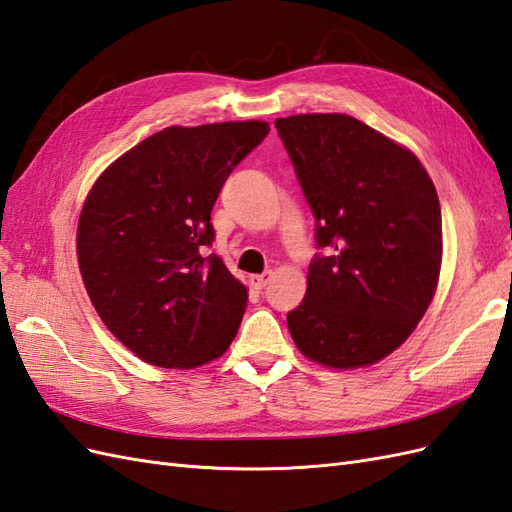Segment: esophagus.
I'll list each match as a JSON object with an SVG mask.
<instances>
[{
  "mask_svg": "<svg viewBox=\"0 0 512 512\" xmlns=\"http://www.w3.org/2000/svg\"><path fill=\"white\" fill-rule=\"evenodd\" d=\"M271 275H273L271 271H265V273H260V275H252L250 282H252L254 288H265L267 282L271 280Z\"/></svg>",
  "mask_w": 512,
  "mask_h": 512,
  "instance_id": "34e87169",
  "label": "esophagus"
}]
</instances>
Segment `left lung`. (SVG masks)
Listing matches in <instances>:
<instances>
[{"label": "left lung", "instance_id": "1", "mask_svg": "<svg viewBox=\"0 0 512 512\" xmlns=\"http://www.w3.org/2000/svg\"><path fill=\"white\" fill-rule=\"evenodd\" d=\"M314 215L319 250L286 323L297 349L329 368L379 362L431 303L441 209L424 165L347 114L275 120Z\"/></svg>", "mask_w": 512, "mask_h": 512}]
</instances>
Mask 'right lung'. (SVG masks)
I'll list each match as a JSON object with an SVG mask.
<instances>
[{"label": "right lung", "instance_id": "right-lung-1", "mask_svg": "<svg viewBox=\"0 0 512 512\" xmlns=\"http://www.w3.org/2000/svg\"><path fill=\"white\" fill-rule=\"evenodd\" d=\"M260 120L168 127L116 159L90 189L77 258L92 306L144 362L196 368L230 347L247 306L213 245V204L265 140Z\"/></svg>", "mask_w": 512, "mask_h": 512}]
</instances>
